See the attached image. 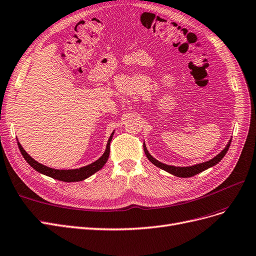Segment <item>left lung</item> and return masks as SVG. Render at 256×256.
<instances>
[{"label":"left lung","mask_w":256,"mask_h":256,"mask_svg":"<svg viewBox=\"0 0 256 256\" xmlns=\"http://www.w3.org/2000/svg\"><path fill=\"white\" fill-rule=\"evenodd\" d=\"M230 140L228 142V146L224 148V150H222L216 158H214L212 160H208V162H201V164H194V166H190V167H174V166H168V164H164L158 160H156L155 158H152V155L149 153V151L146 150V146H144V153L146 155L148 160H149L152 164H154L156 167H158L164 171H167L169 173H171V174L176 176H178V178H190V176H194L196 174H198V173H200L206 169H208L212 166H215V164H217L222 158H224V155L226 154L228 148H230Z\"/></svg>","instance_id":"left-lung-1"}]
</instances>
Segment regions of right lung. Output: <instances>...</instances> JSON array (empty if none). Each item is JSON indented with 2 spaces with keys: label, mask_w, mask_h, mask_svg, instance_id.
Here are the masks:
<instances>
[{
  "label": "right lung",
  "mask_w": 256,
  "mask_h": 256,
  "mask_svg": "<svg viewBox=\"0 0 256 256\" xmlns=\"http://www.w3.org/2000/svg\"><path fill=\"white\" fill-rule=\"evenodd\" d=\"M112 135H114V132L112 133V135H110V137L108 139V142H107L106 150H105L104 154L101 156V158H98V160L94 162L92 164H88V166L82 167L80 169L58 170V169L48 168L46 166H44L42 164H39L34 158H32L26 152V150L23 149L22 146L20 144L19 142H18V146H19V150H20L21 154L23 155L24 160H26L28 162L30 166L34 168L36 171L42 173V174H44V176L53 178L55 180H62V182H80V180H83L89 178L90 176H92L94 173H96V171L102 169V167L106 164L107 160H108V156H110V142H112Z\"/></svg>",
  "instance_id": "add662e5"
}]
</instances>
